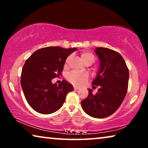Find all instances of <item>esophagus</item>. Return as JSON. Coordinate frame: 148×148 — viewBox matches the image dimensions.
<instances>
[{"label":"esophagus","instance_id":"obj_1","mask_svg":"<svg viewBox=\"0 0 148 148\" xmlns=\"http://www.w3.org/2000/svg\"><path fill=\"white\" fill-rule=\"evenodd\" d=\"M79 87H77V86H74V90H79Z\"/></svg>","mask_w":148,"mask_h":148}]
</instances>
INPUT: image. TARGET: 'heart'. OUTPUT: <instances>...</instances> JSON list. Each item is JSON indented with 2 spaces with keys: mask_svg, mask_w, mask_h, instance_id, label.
Here are the masks:
<instances>
[{
  "mask_svg": "<svg viewBox=\"0 0 148 148\" xmlns=\"http://www.w3.org/2000/svg\"><path fill=\"white\" fill-rule=\"evenodd\" d=\"M81 57L85 63L88 62H93L94 61L95 56L92 52H84L81 54ZM70 57L66 58L65 62V66L67 65L69 61ZM88 75L86 73H81L78 72H73L70 73L68 76V79L70 81L72 84L75 85H82L88 80Z\"/></svg>",
  "mask_w": 148,
  "mask_h": 148,
  "instance_id": "1",
  "label": "heart"
}]
</instances>
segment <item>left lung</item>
Returning a JSON list of instances; mask_svg holds the SVG:
<instances>
[{
    "label": "left lung",
    "mask_w": 148,
    "mask_h": 148,
    "mask_svg": "<svg viewBox=\"0 0 148 148\" xmlns=\"http://www.w3.org/2000/svg\"><path fill=\"white\" fill-rule=\"evenodd\" d=\"M94 52L100 64L92 84L100 88L95 95L92 94V90L88 89V96L81 104L86 114L102 119L112 114L122 104L127 92L129 73L119 52L102 47L96 48Z\"/></svg>",
    "instance_id": "1"
}]
</instances>
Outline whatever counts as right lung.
Returning a JSON list of instances; mask_svg holds the SVG:
<instances>
[{
  "label": "right lung",
  "instance_id": "obj_1",
  "mask_svg": "<svg viewBox=\"0 0 148 148\" xmlns=\"http://www.w3.org/2000/svg\"><path fill=\"white\" fill-rule=\"evenodd\" d=\"M77 48L59 46L42 48L26 60L21 72V85L28 104L36 112L53 113L61 108L73 87L65 80L57 85L52 79L59 77L66 58Z\"/></svg>",
  "mask_w": 148,
  "mask_h": 148
}]
</instances>
